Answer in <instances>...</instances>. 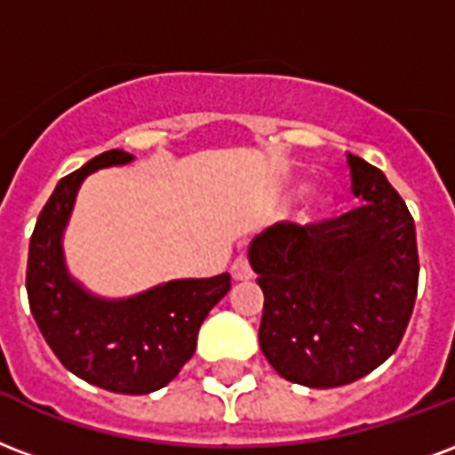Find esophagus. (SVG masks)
<instances>
[{"mask_svg":"<svg viewBox=\"0 0 455 455\" xmlns=\"http://www.w3.org/2000/svg\"><path fill=\"white\" fill-rule=\"evenodd\" d=\"M231 276H234L235 282H248V279H252L251 262L243 258V255L234 259V265H231Z\"/></svg>","mask_w":455,"mask_h":455,"instance_id":"1","label":"esophagus"}]
</instances>
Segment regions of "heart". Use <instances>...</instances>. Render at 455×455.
<instances>
[{
    "instance_id": "1",
    "label": "heart",
    "mask_w": 455,
    "mask_h": 455,
    "mask_svg": "<svg viewBox=\"0 0 455 455\" xmlns=\"http://www.w3.org/2000/svg\"><path fill=\"white\" fill-rule=\"evenodd\" d=\"M329 204H331V196H329L327 190H315L305 204V212H303V221H315L320 220L322 214L327 212Z\"/></svg>"
}]
</instances>
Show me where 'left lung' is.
<instances>
[{
    "mask_svg": "<svg viewBox=\"0 0 455 455\" xmlns=\"http://www.w3.org/2000/svg\"><path fill=\"white\" fill-rule=\"evenodd\" d=\"M360 207L310 227L274 224L248 248L265 293L259 348L283 379L334 389L379 367L418 296L408 207L377 166L348 155Z\"/></svg>",
    "mask_w": 455,
    "mask_h": 455,
    "instance_id": "left-lung-1",
    "label": "left lung"
}]
</instances>
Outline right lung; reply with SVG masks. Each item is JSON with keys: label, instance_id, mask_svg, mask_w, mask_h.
Wrapping results in <instances>:
<instances>
[{"label": "right lung", "instance_id": "1", "mask_svg": "<svg viewBox=\"0 0 455 455\" xmlns=\"http://www.w3.org/2000/svg\"><path fill=\"white\" fill-rule=\"evenodd\" d=\"M133 155L109 150L57 183L37 217L28 251L26 289L37 327L61 365L114 394H152L193 358L197 331L231 289V276L173 279L126 298H104L66 267L64 231L81 183L97 169L124 166Z\"/></svg>", "mask_w": 455, "mask_h": 455}]
</instances>
